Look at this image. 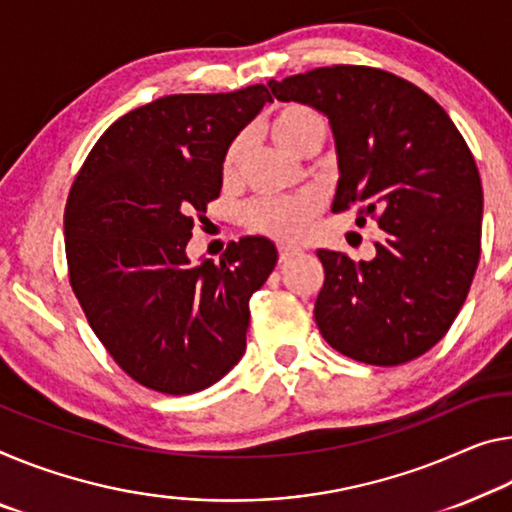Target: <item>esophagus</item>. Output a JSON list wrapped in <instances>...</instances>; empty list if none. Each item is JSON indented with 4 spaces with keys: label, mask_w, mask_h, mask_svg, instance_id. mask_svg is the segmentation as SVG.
<instances>
[{
    "label": "esophagus",
    "mask_w": 512,
    "mask_h": 512,
    "mask_svg": "<svg viewBox=\"0 0 512 512\" xmlns=\"http://www.w3.org/2000/svg\"><path fill=\"white\" fill-rule=\"evenodd\" d=\"M297 254H300V249H295V247H290V245H279V261L281 263L290 261V258L297 256Z\"/></svg>",
    "instance_id": "esophagus-1"
}]
</instances>
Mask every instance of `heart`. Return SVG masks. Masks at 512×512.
Masks as SVG:
<instances>
[{"label": "heart", "mask_w": 512, "mask_h": 512, "mask_svg": "<svg viewBox=\"0 0 512 512\" xmlns=\"http://www.w3.org/2000/svg\"><path fill=\"white\" fill-rule=\"evenodd\" d=\"M267 130L279 146L290 153H300L311 139H322L325 135V121L309 105L300 102H288L274 109L267 119ZM242 155V139H235L226 148L222 157V176L231 180L238 174V164ZM322 208V199L316 192H302L295 196H261V199L249 201L242 210L247 229L254 233L267 235V238L293 242L300 240L309 231V224Z\"/></svg>", "instance_id": "b5f03b06"}]
</instances>
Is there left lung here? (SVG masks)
Wrapping results in <instances>:
<instances>
[{"mask_svg": "<svg viewBox=\"0 0 512 512\" xmlns=\"http://www.w3.org/2000/svg\"><path fill=\"white\" fill-rule=\"evenodd\" d=\"M274 98L329 119L338 178L334 212L384 231L373 261L320 249L318 329L341 355L398 366L453 325L481 258L483 187L467 141L442 107L403 77L332 66L267 82Z\"/></svg>", "mask_w": 512, "mask_h": 512, "instance_id": "8db88e82", "label": "left lung"}]
</instances>
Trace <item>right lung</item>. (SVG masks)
I'll return each mask as SVG.
<instances>
[{
    "label": "right lung",
    "mask_w": 512,
    "mask_h": 512,
    "mask_svg": "<svg viewBox=\"0 0 512 512\" xmlns=\"http://www.w3.org/2000/svg\"><path fill=\"white\" fill-rule=\"evenodd\" d=\"M272 102L263 84L176 93L109 125L70 187L64 235L73 293L105 350L141 387L185 396L245 355L249 300L277 247L247 235L192 265L194 217L222 190V157Z\"/></svg>",
    "instance_id": "obj_1"
}]
</instances>
